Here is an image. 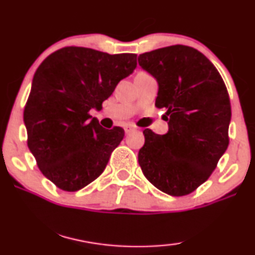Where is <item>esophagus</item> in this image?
<instances>
[{"mask_svg":"<svg viewBox=\"0 0 255 255\" xmlns=\"http://www.w3.org/2000/svg\"><path fill=\"white\" fill-rule=\"evenodd\" d=\"M124 130H125V133L128 134V133H130V132L134 131V130H135V128L133 127V125H125V127H124Z\"/></svg>","mask_w":255,"mask_h":255,"instance_id":"1","label":"esophagus"}]
</instances>
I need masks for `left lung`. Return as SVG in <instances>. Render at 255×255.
Segmentation results:
<instances>
[{
    "label": "left lung",
    "instance_id": "8db88e82",
    "mask_svg": "<svg viewBox=\"0 0 255 255\" xmlns=\"http://www.w3.org/2000/svg\"><path fill=\"white\" fill-rule=\"evenodd\" d=\"M158 82L156 107L165 108L166 134L143 131L138 161L161 192L186 196L210 178L229 146L231 103L223 78L206 56L187 45L139 55Z\"/></svg>",
    "mask_w": 255,
    "mask_h": 255
}]
</instances>
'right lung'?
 <instances>
[{
  "label": "right lung",
  "mask_w": 255,
  "mask_h": 255,
  "mask_svg": "<svg viewBox=\"0 0 255 255\" xmlns=\"http://www.w3.org/2000/svg\"><path fill=\"white\" fill-rule=\"evenodd\" d=\"M135 57L65 47L36 70L23 112L28 147L42 173L61 190L75 192L101 176L124 138L123 128L107 130L89 112L101 110L121 79L132 74Z\"/></svg>",
  "instance_id": "obj_1"
}]
</instances>
